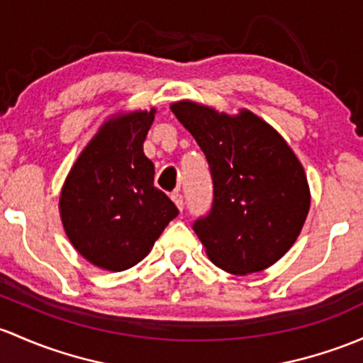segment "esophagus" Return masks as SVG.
<instances>
[{
	"mask_svg": "<svg viewBox=\"0 0 363 363\" xmlns=\"http://www.w3.org/2000/svg\"><path fill=\"white\" fill-rule=\"evenodd\" d=\"M172 200H174V203L177 205L179 211H182V208H184V196H182L181 191L172 193Z\"/></svg>",
	"mask_w": 363,
	"mask_h": 363,
	"instance_id": "esophagus-1",
	"label": "esophagus"
}]
</instances>
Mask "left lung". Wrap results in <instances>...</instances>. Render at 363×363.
I'll return each mask as SVG.
<instances>
[{
    "label": "left lung",
    "instance_id": "obj_1",
    "mask_svg": "<svg viewBox=\"0 0 363 363\" xmlns=\"http://www.w3.org/2000/svg\"><path fill=\"white\" fill-rule=\"evenodd\" d=\"M172 113L191 132L211 169L213 198L193 230L216 266L262 272L299 236L310 211L303 165L268 123L250 111L228 116L182 101Z\"/></svg>",
    "mask_w": 363,
    "mask_h": 363
}]
</instances>
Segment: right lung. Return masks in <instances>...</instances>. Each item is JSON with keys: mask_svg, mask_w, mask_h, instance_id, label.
Listing matches in <instances>:
<instances>
[{"mask_svg": "<svg viewBox=\"0 0 363 363\" xmlns=\"http://www.w3.org/2000/svg\"><path fill=\"white\" fill-rule=\"evenodd\" d=\"M155 109L106 123L64 182L60 217L74 249L109 272L143 261L177 217V207L155 186V165L144 155Z\"/></svg>", "mask_w": 363, "mask_h": 363, "instance_id": "add662e5", "label": "right lung"}]
</instances>
